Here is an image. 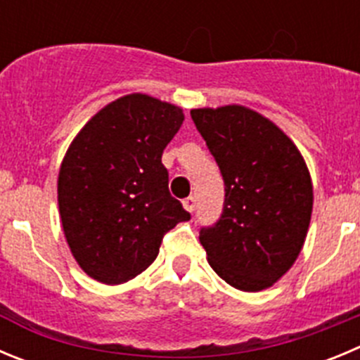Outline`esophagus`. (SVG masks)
<instances>
[{"instance_id":"esophagus-1","label":"esophagus","mask_w":360,"mask_h":360,"mask_svg":"<svg viewBox=\"0 0 360 360\" xmlns=\"http://www.w3.org/2000/svg\"><path fill=\"white\" fill-rule=\"evenodd\" d=\"M194 207H196V200H194L193 196H189V198H186V200H184V209L189 210V212H193Z\"/></svg>"}]
</instances>
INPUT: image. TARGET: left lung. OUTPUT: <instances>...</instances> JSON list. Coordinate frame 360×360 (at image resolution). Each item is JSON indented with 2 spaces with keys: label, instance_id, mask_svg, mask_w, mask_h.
<instances>
[{
  "label": "left lung",
  "instance_id": "left-lung-1",
  "mask_svg": "<svg viewBox=\"0 0 360 360\" xmlns=\"http://www.w3.org/2000/svg\"><path fill=\"white\" fill-rule=\"evenodd\" d=\"M191 117L225 182L223 212L202 226L200 243L226 283L262 291L302 252L312 214L311 174L288 135L250 108H196Z\"/></svg>",
  "mask_w": 360,
  "mask_h": 360
}]
</instances>
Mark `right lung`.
Masks as SVG:
<instances>
[{"label": "right lung", "mask_w": 360, "mask_h": 360, "mask_svg": "<svg viewBox=\"0 0 360 360\" xmlns=\"http://www.w3.org/2000/svg\"><path fill=\"white\" fill-rule=\"evenodd\" d=\"M182 108L128 94L77 135L58 173V209L72 257L98 282L123 283L157 259L164 236L191 214L169 193L162 151Z\"/></svg>", "instance_id": "obj_1"}]
</instances>
